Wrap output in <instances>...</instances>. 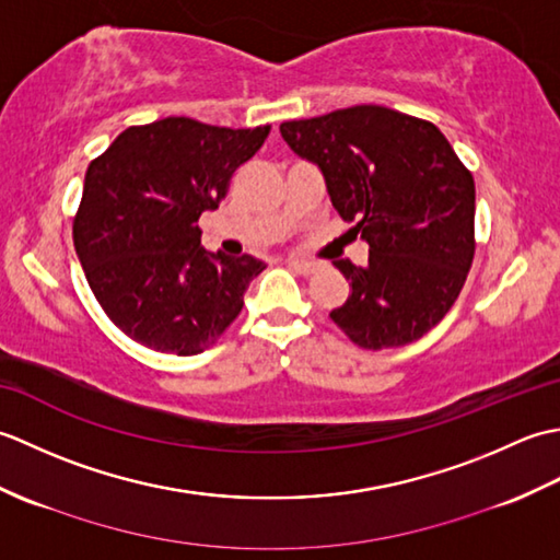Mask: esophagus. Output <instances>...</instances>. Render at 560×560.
Returning a JSON list of instances; mask_svg holds the SVG:
<instances>
[{"label":"esophagus","mask_w":560,"mask_h":560,"mask_svg":"<svg viewBox=\"0 0 560 560\" xmlns=\"http://www.w3.org/2000/svg\"><path fill=\"white\" fill-rule=\"evenodd\" d=\"M287 265L295 273H303V277H311V273H315L319 269V265H315V261H305V259H289Z\"/></svg>","instance_id":"obj_1"}]
</instances>
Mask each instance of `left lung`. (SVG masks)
Returning <instances> with one entry per match:
<instances>
[{
  "label": "left lung",
  "instance_id": "1",
  "mask_svg": "<svg viewBox=\"0 0 560 560\" xmlns=\"http://www.w3.org/2000/svg\"><path fill=\"white\" fill-rule=\"evenodd\" d=\"M281 137L325 175L331 205L371 245L337 259L349 299L329 317L363 349L404 347L447 315L474 259V177L433 122L353 105L283 122Z\"/></svg>",
  "mask_w": 560,
  "mask_h": 560
}]
</instances>
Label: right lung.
<instances>
[{
    "mask_svg": "<svg viewBox=\"0 0 560 560\" xmlns=\"http://www.w3.org/2000/svg\"><path fill=\"white\" fill-rule=\"evenodd\" d=\"M269 129L165 117L127 127L91 161L74 247L105 315L141 347L195 355L241 315L265 261L207 253L197 221L219 209Z\"/></svg>",
    "mask_w": 560,
    "mask_h": 560,
    "instance_id": "obj_1",
    "label": "right lung"
}]
</instances>
